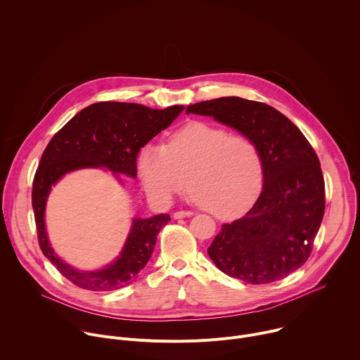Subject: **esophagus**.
Returning <instances> with one entry per match:
<instances>
[{
  "mask_svg": "<svg viewBox=\"0 0 360 360\" xmlns=\"http://www.w3.org/2000/svg\"><path fill=\"white\" fill-rule=\"evenodd\" d=\"M193 212L192 211H176L174 212V219H182L185 217H192Z\"/></svg>",
  "mask_w": 360,
  "mask_h": 360,
  "instance_id": "obj_1",
  "label": "esophagus"
}]
</instances>
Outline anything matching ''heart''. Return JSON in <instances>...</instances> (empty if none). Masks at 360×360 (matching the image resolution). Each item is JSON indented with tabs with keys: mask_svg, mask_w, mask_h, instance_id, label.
Instances as JSON below:
<instances>
[{
	"mask_svg": "<svg viewBox=\"0 0 360 360\" xmlns=\"http://www.w3.org/2000/svg\"><path fill=\"white\" fill-rule=\"evenodd\" d=\"M148 195L168 200L189 192L202 210L221 219L246 212L264 184L261 150L246 135L191 121L171 134L165 145L148 143L138 157Z\"/></svg>",
	"mask_w": 360,
	"mask_h": 360,
	"instance_id": "obj_1",
	"label": "heart"
}]
</instances>
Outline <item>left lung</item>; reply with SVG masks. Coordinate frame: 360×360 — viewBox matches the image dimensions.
Here are the masks:
<instances>
[{
  "instance_id": "left-lung-1",
  "label": "left lung",
  "mask_w": 360,
  "mask_h": 360,
  "mask_svg": "<svg viewBox=\"0 0 360 360\" xmlns=\"http://www.w3.org/2000/svg\"><path fill=\"white\" fill-rule=\"evenodd\" d=\"M249 136L264 160V188L249 212L224 224L208 248L218 269L246 283H271L309 258L325 214L321 162L299 128L264 102L222 96L186 107Z\"/></svg>"
}]
</instances>
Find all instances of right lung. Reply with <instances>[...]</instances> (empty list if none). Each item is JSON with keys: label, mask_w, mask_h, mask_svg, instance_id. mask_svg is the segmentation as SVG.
Wrapping results in <instances>:
<instances>
[{"label": "right lung", "mask_w": 360, "mask_h": 360, "mask_svg": "<svg viewBox=\"0 0 360 360\" xmlns=\"http://www.w3.org/2000/svg\"><path fill=\"white\" fill-rule=\"evenodd\" d=\"M184 105L152 110L128 102H98L70 120L46 145L32 184V208L38 242L48 261L74 285L88 290H114L132 283L148 264L157 235L171 221L168 214L134 218L118 258L102 269L79 271L65 264L49 243L45 207L53 186L65 175L84 168H107L124 185L121 175L136 176L142 146L168 128Z\"/></svg>", "instance_id": "right-lung-1"}]
</instances>
